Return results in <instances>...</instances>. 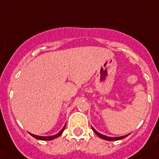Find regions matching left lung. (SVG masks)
<instances>
[{"label":"left lung","instance_id":"8db88e82","mask_svg":"<svg viewBox=\"0 0 159 159\" xmlns=\"http://www.w3.org/2000/svg\"><path fill=\"white\" fill-rule=\"evenodd\" d=\"M92 130L94 131L95 133L97 134V136H99L100 138L101 139H106V140H109V141H113V140H120V139H122L125 138V137H127V136L129 135V134H127V135H125V136H122V137H115V138H112V137H108V136H106V135H103V134H102L98 133L96 129H95L94 128H92Z\"/></svg>","mask_w":159,"mask_h":159}]
</instances>
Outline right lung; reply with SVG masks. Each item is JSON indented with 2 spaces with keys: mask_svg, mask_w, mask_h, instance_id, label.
<instances>
[{
  "mask_svg": "<svg viewBox=\"0 0 159 159\" xmlns=\"http://www.w3.org/2000/svg\"><path fill=\"white\" fill-rule=\"evenodd\" d=\"M65 127H66V125H64V127L62 129V130L60 131L59 133H57V134H55V135H53V136H48V137H44V136L34 135V134H31V136H33L34 138L37 139H39V140H52V139H53L57 138L58 136H60L61 134H62V132H63V130H64Z\"/></svg>",
  "mask_w": 159,
  "mask_h": 159,
  "instance_id": "right-lung-1",
  "label": "right lung"
}]
</instances>
